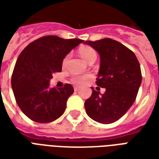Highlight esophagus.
Masks as SVG:
<instances>
[{
    "mask_svg": "<svg viewBox=\"0 0 159 159\" xmlns=\"http://www.w3.org/2000/svg\"><path fill=\"white\" fill-rule=\"evenodd\" d=\"M79 88H78V87H75V88H74V90H75V91H76V92H77V91H79Z\"/></svg>",
    "mask_w": 159,
    "mask_h": 159,
    "instance_id": "34e87169",
    "label": "esophagus"
}]
</instances>
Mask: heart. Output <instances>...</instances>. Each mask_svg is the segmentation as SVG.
I'll return each instance as SVG.
<instances>
[{"mask_svg":"<svg viewBox=\"0 0 159 159\" xmlns=\"http://www.w3.org/2000/svg\"><path fill=\"white\" fill-rule=\"evenodd\" d=\"M79 54L85 61H89L90 59H96V52L90 47H82L79 49ZM67 57L64 59V64L66 62ZM90 76L89 75H83V76H75L72 77L73 83L76 85H83L89 80Z\"/></svg>","mask_w":159,"mask_h":159,"instance_id":"obj_1","label":"heart"}]
</instances>
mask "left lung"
<instances>
[{"label":"left lung","instance_id":"obj_1","mask_svg":"<svg viewBox=\"0 0 159 159\" xmlns=\"http://www.w3.org/2000/svg\"><path fill=\"white\" fill-rule=\"evenodd\" d=\"M84 44L95 49L100 57L97 85L106 92L93 90L85 101L88 116L100 123H112L123 117L133 105L141 84V71L136 56L122 43L110 39Z\"/></svg>","mask_w":159,"mask_h":159}]
</instances>
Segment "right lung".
<instances>
[{
  "mask_svg": "<svg viewBox=\"0 0 159 159\" xmlns=\"http://www.w3.org/2000/svg\"><path fill=\"white\" fill-rule=\"evenodd\" d=\"M83 42L77 38L43 36L19 54L12 72V89L18 106L30 119L50 123L64 113L74 89L70 84L51 89L49 82L53 73L62 70L66 56Z\"/></svg>",
  "mask_w": 159,
  "mask_h": 159,
  "instance_id": "obj_1",
  "label": "right lung"
}]
</instances>
